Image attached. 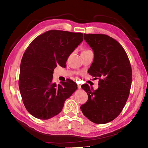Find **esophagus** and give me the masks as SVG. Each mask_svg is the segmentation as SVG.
<instances>
[{"label":"esophagus","instance_id":"34e87169","mask_svg":"<svg viewBox=\"0 0 148 148\" xmlns=\"http://www.w3.org/2000/svg\"><path fill=\"white\" fill-rule=\"evenodd\" d=\"M78 89H81V88H82L81 85H80V84H78Z\"/></svg>","mask_w":148,"mask_h":148}]
</instances>
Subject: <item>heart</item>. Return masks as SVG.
Here are the masks:
<instances>
[{
    "label": "heart",
    "mask_w": 148,
    "mask_h": 148,
    "mask_svg": "<svg viewBox=\"0 0 148 148\" xmlns=\"http://www.w3.org/2000/svg\"><path fill=\"white\" fill-rule=\"evenodd\" d=\"M87 51H90L89 50H86V51H84L83 52H87Z\"/></svg>",
    "instance_id": "b5f03b06"
}]
</instances>
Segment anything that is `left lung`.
Wrapping results in <instances>:
<instances>
[{
  "instance_id": "8db88e82",
  "label": "left lung",
  "mask_w": 148,
  "mask_h": 148,
  "mask_svg": "<svg viewBox=\"0 0 148 148\" xmlns=\"http://www.w3.org/2000/svg\"><path fill=\"white\" fill-rule=\"evenodd\" d=\"M84 37L95 53L89 74L99 79V88L93 90L88 84L82 85L88 99L80 109L91 122L104 124L117 117L126 104L132 66L126 52L115 39L102 34H84Z\"/></svg>"
}]
</instances>
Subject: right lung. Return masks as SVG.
I'll return each mask as SVG.
<instances>
[{
  "label": "right lung",
  "mask_w": 148,
  "mask_h": 148,
  "mask_svg": "<svg viewBox=\"0 0 148 148\" xmlns=\"http://www.w3.org/2000/svg\"><path fill=\"white\" fill-rule=\"evenodd\" d=\"M83 37L82 33L49 30L36 38L26 49L18 85L25 108L34 117L47 120L59 114L65 100L77 89V84L70 79L58 85L53 83V71L57 64L66 65Z\"/></svg>",
  "instance_id": "obj_1"
}]
</instances>
